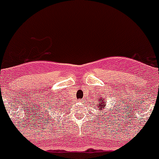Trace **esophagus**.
<instances>
[{
    "instance_id": "esophagus-1",
    "label": "esophagus",
    "mask_w": 159,
    "mask_h": 159,
    "mask_svg": "<svg viewBox=\"0 0 159 159\" xmlns=\"http://www.w3.org/2000/svg\"><path fill=\"white\" fill-rule=\"evenodd\" d=\"M81 100H82V99H81Z\"/></svg>"
}]
</instances>
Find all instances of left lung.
Segmentation results:
<instances>
[{
  "label": "left lung",
  "instance_id": "obj_1",
  "mask_svg": "<svg viewBox=\"0 0 159 159\" xmlns=\"http://www.w3.org/2000/svg\"><path fill=\"white\" fill-rule=\"evenodd\" d=\"M97 106H98V110H99L101 111L102 109H104V108H105V107H106V103H105V102H103V100L101 99H99V103L97 104ZM112 111H111V113H112ZM109 115H111V114L109 113Z\"/></svg>",
  "mask_w": 159,
  "mask_h": 159
}]
</instances>
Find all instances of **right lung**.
Returning a JSON list of instances; mask_svg holds the SVG:
<instances>
[{
  "label": "right lung",
  "instance_id": "right-lung-1",
  "mask_svg": "<svg viewBox=\"0 0 159 159\" xmlns=\"http://www.w3.org/2000/svg\"><path fill=\"white\" fill-rule=\"evenodd\" d=\"M60 104H61V103H60ZM50 108H51V107H50V105H49V108H48V109H50Z\"/></svg>",
  "mask_w": 159,
  "mask_h": 159
}]
</instances>
